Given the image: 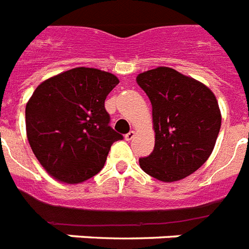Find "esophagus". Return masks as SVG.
<instances>
[{
    "label": "esophagus",
    "mask_w": 249,
    "mask_h": 249,
    "mask_svg": "<svg viewBox=\"0 0 249 249\" xmlns=\"http://www.w3.org/2000/svg\"><path fill=\"white\" fill-rule=\"evenodd\" d=\"M134 136H136V132H134V130H130V132L125 134V140L132 141L133 138H134Z\"/></svg>",
    "instance_id": "obj_1"
}]
</instances>
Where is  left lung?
<instances>
[{"instance_id": "8db88e82", "label": "left lung", "mask_w": 249, "mask_h": 249, "mask_svg": "<svg viewBox=\"0 0 249 249\" xmlns=\"http://www.w3.org/2000/svg\"><path fill=\"white\" fill-rule=\"evenodd\" d=\"M152 105L155 147L141 158L143 172L163 182L179 181L212 154L221 128L214 94L173 68L159 67L137 76Z\"/></svg>"}]
</instances>
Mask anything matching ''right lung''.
<instances>
[{
	"mask_svg": "<svg viewBox=\"0 0 249 249\" xmlns=\"http://www.w3.org/2000/svg\"><path fill=\"white\" fill-rule=\"evenodd\" d=\"M117 84L112 73L79 67L37 86L25 107L27 137L53 177L80 183L105 166L113 142L124 138L109 126L105 108Z\"/></svg>",
	"mask_w": 249,
	"mask_h": 249,
	"instance_id": "1",
	"label": "right lung"
}]
</instances>
